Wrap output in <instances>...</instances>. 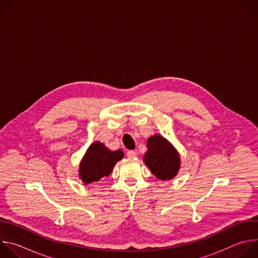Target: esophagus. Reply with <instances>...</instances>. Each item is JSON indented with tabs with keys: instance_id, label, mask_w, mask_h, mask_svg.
Masks as SVG:
<instances>
[{
	"instance_id": "obj_1",
	"label": "esophagus",
	"mask_w": 258,
	"mask_h": 258,
	"mask_svg": "<svg viewBox=\"0 0 258 258\" xmlns=\"http://www.w3.org/2000/svg\"><path fill=\"white\" fill-rule=\"evenodd\" d=\"M126 155H127L128 158H134V157H136V152L133 151V150H130V151H127Z\"/></svg>"
}]
</instances>
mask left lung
<instances>
[{
    "instance_id": "obj_1",
    "label": "left lung",
    "mask_w": 258,
    "mask_h": 258,
    "mask_svg": "<svg viewBox=\"0 0 258 258\" xmlns=\"http://www.w3.org/2000/svg\"><path fill=\"white\" fill-rule=\"evenodd\" d=\"M148 152L144 161L152 173L160 179H171L179 168V156L168 141L155 135L147 142Z\"/></svg>"
}]
</instances>
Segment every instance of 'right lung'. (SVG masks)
Masks as SVG:
<instances>
[{
	"label": "right lung",
	"mask_w": 258,
	"mask_h": 258,
	"mask_svg": "<svg viewBox=\"0 0 258 258\" xmlns=\"http://www.w3.org/2000/svg\"><path fill=\"white\" fill-rule=\"evenodd\" d=\"M121 150L110 151L105 145L96 142L90 146L80 168V176L86 183L98 181L111 173L115 163L122 159Z\"/></svg>",
	"instance_id": "obj_1"
}]
</instances>
